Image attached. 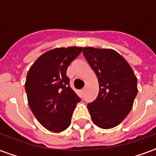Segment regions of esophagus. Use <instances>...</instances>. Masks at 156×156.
<instances>
[{
  "instance_id": "obj_1",
  "label": "esophagus",
  "mask_w": 156,
  "mask_h": 156,
  "mask_svg": "<svg viewBox=\"0 0 156 156\" xmlns=\"http://www.w3.org/2000/svg\"><path fill=\"white\" fill-rule=\"evenodd\" d=\"M84 91H85V88H83V89L81 90L82 94H83V93H84Z\"/></svg>"
}]
</instances>
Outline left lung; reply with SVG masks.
Returning a JSON list of instances; mask_svg holds the SVG:
<instances>
[{"label": "left lung", "instance_id": "8db88e82", "mask_svg": "<svg viewBox=\"0 0 156 156\" xmlns=\"http://www.w3.org/2000/svg\"><path fill=\"white\" fill-rule=\"evenodd\" d=\"M83 53L98 78L99 92L88 109L95 125L111 129L132 109L138 93L137 78L128 62L113 49L83 48Z\"/></svg>", "mask_w": 156, "mask_h": 156}]
</instances>
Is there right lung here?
Returning a JSON list of instances; mask_svg holds the SVG:
<instances>
[{"mask_svg": "<svg viewBox=\"0 0 156 156\" xmlns=\"http://www.w3.org/2000/svg\"><path fill=\"white\" fill-rule=\"evenodd\" d=\"M83 48H58L41 55L28 70L25 83L28 105L39 123L51 132L68 129L80 98L69 86L67 68Z\"/></svg>", "mask_w": 156, "mask_h": 156, "instance_id": "1", "label": "right lung"}]
</instances>
